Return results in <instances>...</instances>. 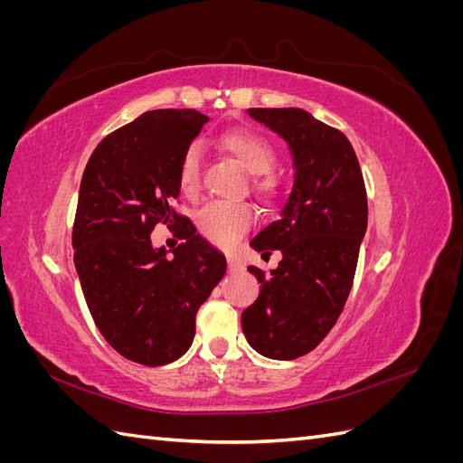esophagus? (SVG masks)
Here are the masks:
<instances>
[{"mask_svg": "<svg viewBox=\"0 0 463 463\" xmlns=\"http://www.w3.org/2000/svg\"><path fill=\"white\" fill-rule=\"evenodd\" d=\"M228 269H230V272H240V270H243V264L237 257H228Z\"/></svg>", "mask_w": 463, "mask_h": 463, "instance_id": "esophagus-1", "label": "esophagus"}]
</instances>
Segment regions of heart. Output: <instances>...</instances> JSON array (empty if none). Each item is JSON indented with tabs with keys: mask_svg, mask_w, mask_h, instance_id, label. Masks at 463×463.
Wrapping results in <instances>:
<instances>
[{
	"mask_svg": "<svg viewBox=\"0 0 463 463\" xmlns=\"http://www.w3.org/2000/svg\"><path fill=\"white\" fill-rule=\"evenodd\" d=\"M220 148L235 158L249 174H264L274 164V150L269 141L253 131L230 129L222 133ZM179 185L187 194H194L201 185V148L191 145L184 152L179 162ZM255 187L260 193H274L276 179L270 175H260L255 179ZM257 220L255 208L249 203L233 201H213L197 213V228L210 243L220 247L233 245L240 237L253 226Z\"/></svg>",
	"mask_w": 463,
	"mask_h": 463,
	"instance_id": "1",
	"label": "heart"
}]
</instances>
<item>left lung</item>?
<instances>
[{"label":"left lung","mask_w":463,"mask_h":463,"mask_svg":"<svg viewBox=\"0 0 463 463\" xmlns=\"http://www.w3.org/2000/svg\"><path fill=\"white\" fill-rule=\"evenodd\" d=\"M247 114L288 143L296 179L279 218L250 241L282 250L259 299L241 313L250 347L270 359H298L325 340L352 291L367 232V191L347 137L301 108H249Z\"/></svg>","instance_id":"left-lung-1"}]
</instances>
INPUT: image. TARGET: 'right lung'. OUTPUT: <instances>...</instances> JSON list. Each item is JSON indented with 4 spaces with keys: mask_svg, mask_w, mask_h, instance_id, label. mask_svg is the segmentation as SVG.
Wrapping results in <instances>:
<instances>
[{
    "mask_svg": "<svg viewBox=\"0 0 463 463\" xmlns=\"http://www.w3.org/2000/svg\"><path fill=\"white\" fill-rule=\"evenodd\" d=\"M206 121L197 109L145 111L102 138L80 179L73 260L89 311L118 354L146 367L187 352L226 274V257L172 208L181 156ZM156 222L184 240L174 258L151 245Z\"/></svg>",
    "mask_w": 463,
    "mask_h": 463,
    "instance_id": "right-lung-1",
    "label": "right lung"
}]
</instances>
